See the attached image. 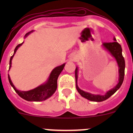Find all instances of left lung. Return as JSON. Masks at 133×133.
Returning a JSON list of instances; mask_svg holds the SVG:
<instances>
[{
    "mask_svg": "<svg viewBox=\"0 0 133 133\" xmlns=\"http://www.w3.org/2000/svg\"><path fill=\"white\" fill-rule=\"evenodd\" d=\"M114 41H115L112 42H104L103 44V45L111 53V55L116 58V61H117L118 65L119 67V82L116 85V86H115L111 90L109 91L105 95H92V94L89 93V92H86L79 89L77 84H76V80H77L78 78V69L77 68H76V69H75V78H76V89H77L78 92L82 96L88 100H91V101L102 102L107 100L110 96H112L120 88V86L122 84L123 81H124L125 75V65L124 58L122 55V47L120 45V44H119L116 42V38H114Z\"/></svg>",
    "mask_w": 133,
    "mask_h": 133,
    "instance_id": "obj_1",
    "label": "left lung"
}]
</instances>
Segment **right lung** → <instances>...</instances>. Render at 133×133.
Masks as SVG:
<instances>
[{"label": "right lung", "mask_w": 133, "mask_h": 133, "mask_svg": "<svg viewBox=\"0 0 133 133\" xmlns=\"http://www.w3.org/2000/svg\"><path fill=\"white\" fill-rule=\"evenodd\" d=\"M31 32L32 31H30L29 32V33H26L25 37L28 36ZM22 44H23V42H22V44H20L17 45V47H16L15 49L14 54L15 53V52L17 51V49H18ZM14 54H13V55L11 56L10 58V60H9V68L11 66V60L12 58H13V56H14ZM64 65H65V64H62V65L55 68V69L52 71L48 82H47L45 84L40 85V86L36 88L35 89L28 91H18L17 90V89H16V88H15V86L13 85V83L11 81L10 77H9V76L8 75V80L9 82V84H10L13 87V88L14 89V90L15 91V92H17L21 98H22L24 99L25 100L35 102H40L42 101V100H46L47 98L50 97L51 96H52V95L55 92L56 89H57V79H58L59 75L60 74L62 71L64 69Z\"/></svg>", "instance_id": "obj_1"}]
</instances>
